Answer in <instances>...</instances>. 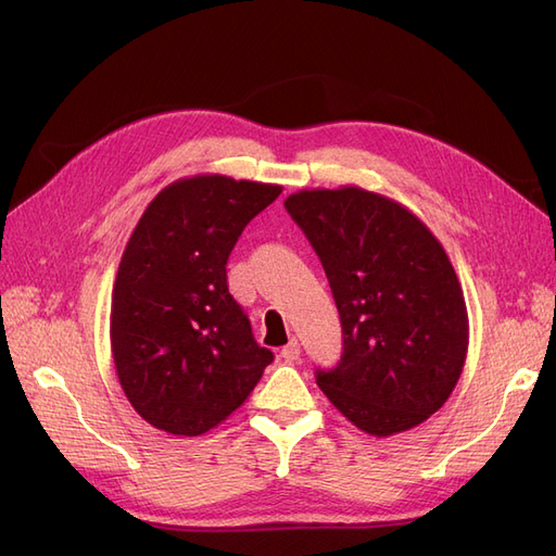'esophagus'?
I'll list each match as a JSON object with an SVG mask.
<instances>
[{"label":"esophagus","mask_w":556,"mask_h":556,"mask_svg":"<svg viewBox=\"0 0 556 556\" xmlns=\"http://www.w3.org/2000/svg\"><path fill=\"white\" fill-rule=\"evenodd\" d=\"M299 355H301V348H299V341H296V339H292L288 345H285V348L280 350V357H282L285 362H294V359H299Z\"/></svg>","instance_id":"obj_1"}]
</instances>
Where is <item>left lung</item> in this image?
Segmentation results:
<instances>
[{
  "label": "left lung",
  "mask_w": 556,
  "mask_h": 556,
  "mask_svg": "<svg viewBox=\"0 0 556 556\" xmlns=\"http://www.w3.org/2000/svg\"><path fill=\"white\" fill-rule=\"evenodd\" d=\"M285 208L325 266L343 355L317 384L364 433L422 425L452 394L468 352L462 282L441 241L399 201L357 185L301 190Z\"/></svg>",
  "instance_id": "8db88e82"
}]
</instances>
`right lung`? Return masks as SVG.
I'll return each mask as SVG.
<instances>
[{"label": "right lung", "instance_id": "obj_1", "mask_svg": "<svg viewBox=\"0 0 556 556\" xmlns=\"http://www.w3.org/2000/svg\"><path fill=\"white\" fill-rule=\"evenodd\" d=\"M280 185L180 178L150 201L113 282L111 352L148 425L201 435L243 406L274 352L257 345L227 288V260Z\"/></svg>", "mask_w": 556, "mask_h": 556}]
</instances>
